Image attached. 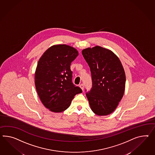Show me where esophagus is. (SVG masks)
Instances as JSON below:
<instances>
[{
    "label": "esophagus",
    "mask_w": 155,
    "mask_h": 155,
    "mask_svg": "<svg viewBox=\"0 0 155 155\" xmlns=\"http://www.w3.org/2000/svg\"><path fill=\"white\" fill-rule=\"evenodd\" d=\"M80 87L82 89V91H83L84 88V85L83 84H81L80 85Z\"/></svg>",
    "instance_id": "34e87169"
}]
</instances>
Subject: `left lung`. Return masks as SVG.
<instances>
[{"instance_id":"1","label":"left lung","mask_w":155,"mask_h":155,"mask_svg":"<svg viewBox=\"0 0 155 155\" xmlns=\"http://www.w3.org/2000/svg\"><path fill=\"white\" fill-rule=\"evenodd\" d=\"M91 72L92 87L86 93L96 115L111 114L123 97L126 76L118 57L110 50L95 46L82 51Z\"/></svg>"}]
</instances>
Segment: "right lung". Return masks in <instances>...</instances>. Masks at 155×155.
<instances>
[{
  "instance_id": "obj_1",
  "label": "right lung",
  "mask_w": 155,
  "mask_h": 155,
  "mask_svg": "<svg viewBox=\"0 0 155 155\" xmlns=\"http://www.w3.org/2000/svg\"><path fill=\"white\" fill-rule=\"evenodd\" d=\"M79 53L66 44L54 45L44 52L35 73L36 89L44 106L54 112H61L70 106L74 96L82 93L72 82V62Z\"/></svg>"
}]
</instances>
